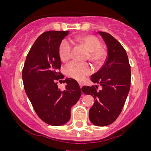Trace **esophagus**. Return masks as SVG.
<instances>
[{
    "label": "esophagus",
    "instance_id": "34e87169",
    "mask_svg": "<svg viewBox=\"0 0 151 151\" xmlns=\"http://www.w3.org/2000/svg\"><path fill=\"white\" fill-rule=\"evenodd\" d=\"M79 86H80V88H81V87H82V86H83V84H82V83L79 82Z\"/></svg>",
    "mask_w": 151,
    "mask_h": 151
}]
</instances>
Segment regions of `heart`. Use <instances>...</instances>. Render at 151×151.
Returning a JSON list of instances; mask_svg holds the SVG:
<instances>
[{
    "label": "heart",
    "mask_w": 151,
    "mask_h": 151,
    "mask_svg": "<svg viewBox=\"0 0 151 151\" xmlns=\"http://www.w3.org/2000/svg\"><path fill=\"white\" fill-rule=\"evenodd\" d=\"M78 45L82 47L88 52L89 60L96 65H101L107 58L108 52L104 47L101 46V42L97 37L91 35H81L74 39ZM72 52V47L67 40L60 42L58 47L60 60L65 62L70 60ZM91 72V67L87 63L70 62L65 67V73L67 77L81 81Z\"/></svg>",
    "instance_id": "heart-1"
}]
</instances>
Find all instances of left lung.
Masks as SVG:
<instances>
[{
	"label": "left lung",
	"instance_id": "8db88e82",
	"mask_svg": "<svg viewBox=\"0 0 151 151\" xmlns=\"http://www.w3.org/2000/svg\"><path fill=\"white\" fill-rule=\"evenodd\" d=\"M108 48V57L103 67L91 75L92 82L98 86L81 88L85 94L94 99L89 110V119L93 125L105 126L112 124L120 115L131 86V66L125 49L113 36L98 32Z\"/></svg>",
	"mask_w": 151,
	"mask_h": 151
}]
</instances>
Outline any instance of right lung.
<instances>
[{
    "label": "right lung",
    "mask_w": 151,
    "mask_h": 151,
    "mask_svg": "<svg viewBox=\"0 0 151 151\" xmlns=\"http://www.w3.org/2000/svg\"><path fill=\"white\" fill-rule=\"evenodd\" d=\"M68 33L69 31L51 30L40 35L27 54L22 69L27 97L40 119L51 126H62L69 121L71 108L81 94L74 79H65L63 91L58 86V81L64 78L59 72L62 63L58 47Z\"/></svg>",
    "instance_id": "add662e5"
}]
</instances>
